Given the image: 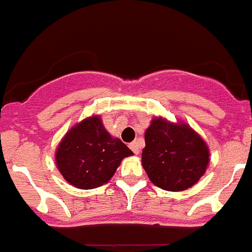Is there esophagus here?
<instances>
[{
  "label": "esophagus",
  "mask_w": 252,
  "mask_h": 252,
  "mask_svg": "<svg viewBox=\"0 0 252 252\" xmlns=\"http://www.w3.org/2000/svg\"><path fill=\"white\" fill-rule=\"evenodd\" d=\"M130 149L133 151V153L136 154V155H139V154H140V145H139V142H137V141L131 142Z\"/></svg>",
  "instance_id": "1"
}]
</instances>
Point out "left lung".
<instances>
[{"instance_id":"1","label":"left lung","mask_w":252,"mask_h":252,"mask_svg":"<svg viewBox=\"0 0 252 252\" xmlns=\"http://www.w3.org/2000/svg\"><path fill=\"white\" fill-rule=\"evenodd\" d=\"M141 162L151 183L169 192H182L204 175L209 149L187 122L154 117L145 131Z\"/></svg>"}]
</instances>
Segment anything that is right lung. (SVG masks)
I'll return each instance as SVG.
<instances>
[{
	"instance_id": "obj_1",
	"label": "right lung",
	"mask_w": 252,
	"mask_h": 252,
	"mask_svg": "<svg viewBox=\"0 0 252 252\" xmlns=\"http://www.w3.org/2000/svg\"><path fill=\"white\" fill-rule=\"evenodd\" d=\"M132 151L104 128L101 116L92 115L66 131L55 151L58 170L69 184L93 189L108 183Z\"/></svg>"
}]
</instances>
